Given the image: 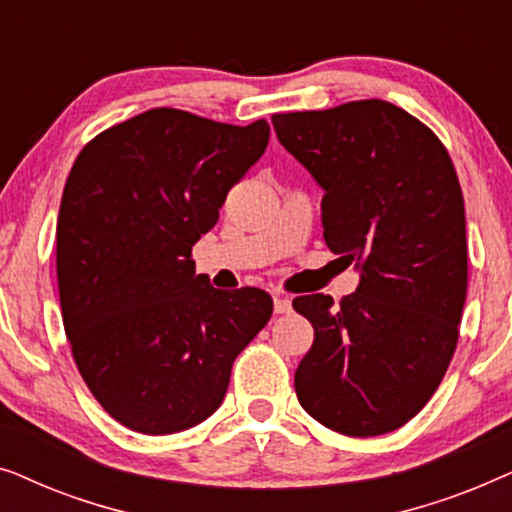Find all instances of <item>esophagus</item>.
<instances>
[{
	"label": "esophagus",
	"instance_id": "esophagus-1",
	"mask_svg": "<svg viewBox=\"0 0 512 512\" xmlns=\"http://www.w3.org/2000/svg\"><path fill=\"white\" fill-rule=\"evenodd\" d=\"M275 312L277 314H289L291 312V298L282 296V293H275Z\"/></svg>",
	"mask_w": 512,
	"mask_h": 512
}]
</instances>
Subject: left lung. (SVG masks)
Masks as SVG:
<instances>
[{
  "label": "left lung",
  "mask_w": 512,
  "mask_h": 512,
  "mask_svg": "<svg viewBox=\"0 0 512 512\" xmlns=\"http://www.w3.org/2000/svg\"><path fill=\"white\" fill-rule=\"evenodd\" d=\"M272 125L324 188L328 249L359 270L340 305L324 293L293 300L314 328L298 401L328 429L382 436L429 403L457 347L468 284L457 172L424 123L384 100L275 114Z\"/></svg>",
  "instance_id": "obj_1"
}]
</instances>
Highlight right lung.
Listing matches in <instances>:
<instances>
[{
	"label": "right lung",
	"instance_id": "right-lung-1",
	"mask_svg": "<svg viewBox=\"0 0 512 512\" xmlns=\"http://www.w3.org/2000/svg\"><path fill=\"white\" fill-rule=\"evenodd\" d=\"M270 125L149 109L83 146L62 191V324L116 422L165 436L214 415L235 356L272 317L261 289L195 275L193 244L263 156Z\"/></svg>",
	"mask_w": 512,
	"mask_h": 512
}]
</instances>
